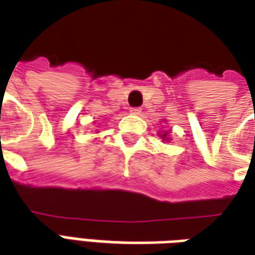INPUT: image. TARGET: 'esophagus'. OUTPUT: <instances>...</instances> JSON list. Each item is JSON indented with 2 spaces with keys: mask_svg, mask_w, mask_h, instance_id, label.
<instances>
[{
  "mask_svg": "<svg viewBox=\"0 0 255 255\" xmlns=\"http://www.w3.org/2000/svg\"><path fill=\"white\" fill-rule=\"evenodd\" d=\"M141 112V108H131L130 110V114H133V115H138Z\"/></svg>",
  "mask_w": 255,
  "mask_h": 255,
  "instance_id": "1",
  "label": "esophagus"
}]
</instances>
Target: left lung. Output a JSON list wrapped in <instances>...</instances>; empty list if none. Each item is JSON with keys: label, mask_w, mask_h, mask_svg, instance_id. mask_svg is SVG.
I'll return each instance as SVG.
<instances>
[{"label": "left lung", "mask_w": 255, "mask_h": 255, "mask_svg": "<svg viewBox=\"0 0 255 255\" xmlns=\"http://www.w3.org/2000/svg\"><path fill=\"white\" fill-rule=\"evenodd\" d=\"M161 137H162V140H164V141H168V140H169V138H168V131L162 133V134H161Z\"/></svg>", "instance_id": "8db88e82"}]
</instances>
